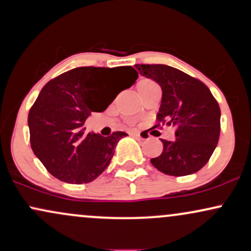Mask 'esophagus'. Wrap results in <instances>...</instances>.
<instances>
[{
	"label": "esophagus",
	"instance_id": "esophagus-1",
	"mask_svg": "<svg viewBox=\"0 0 251 251\" xmlns=\"http://www.w3.org/2000/svg\"><path fill=\"white\" fill-rule=\"evenodd\" d=\"M129 135H131V137H133V138H137V139H144V138L142 137V134H140L139 132H133V133H131Z\"/></svg>",
	"mask_w": 251,
	"mask_h": 251
}]
</instances>
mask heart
Masks as SVG:
<instances>
[{
	"label": "heart",
	"instance_id": "1",
	"mask_svg": "<svg viewBox=\"0 0 251 251\" xmlns=\"http://www.w3.org/2000/svg\"><path fill=\"white\" fill-rule=\"evenodd\" d=\"M152 83H154V82L152 81V80H150V79H145V77H144V79H140L139 81H138V83H137L138 91H142L143 88L148 87V86L152 85Z\"/></svg>",
	"mask_w": 251,
	"mask_h": 251
}]
</instances>
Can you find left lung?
<instances>
[{"label":"left lung","mask_w":251,"mask_h":251,"mask_svg":"<svg viewBox=\"0 0 251 251\" xmlns=\"http://www.w3.org/2000/svg\"><path fill=\"white\" fill-rule=\"evenodd\" d=\"M135 68L162 87L158 122L176 126V139H162L163 152L152 158V165L176 177L200 171L209 162L220 139L221 109L217 100L205 83L177 68L144 63L135 65Z\"/></svg>","instance_id":"8db88e82"}]
</instances>
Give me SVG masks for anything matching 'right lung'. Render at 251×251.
<instances>
[{
    "label": "right lung",
    "mask_w": 251,
    "mask_h": 251,
    "mask_svg": "<svg viewBox=\"0 0 251 251\" xmlns=\"http://www.w3.org/2000/svg\"><path fill=\"white\" fill-rule=\"evenodd\" d=\"M138 79L131 66L77 67L45 85L30 107V146L50 175L71 184L94 180L105 171L118 142L127 135L102 137L85 132L92 112H102Z\"/></svg>",
    "instance_id": "1"
}]
</instances>
